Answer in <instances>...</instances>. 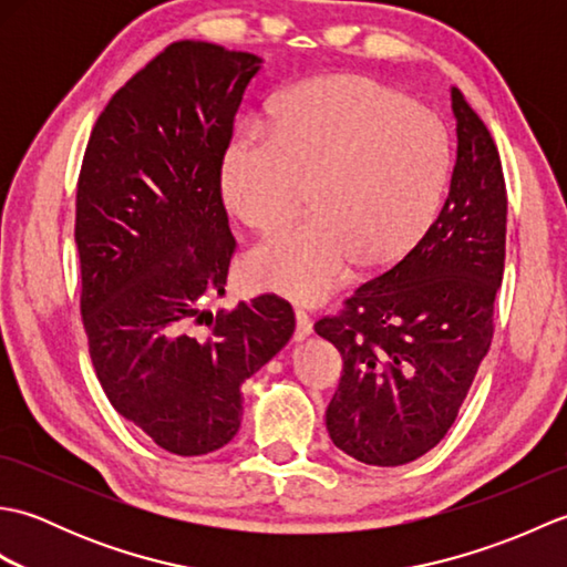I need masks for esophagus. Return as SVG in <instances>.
<instances>
[{
	"label": "esophagus",
	"instance_id": "34e87169",
	"mask_svg": "<svg viewBox=\"0 0 567 567\" xmlns=\"http://www.w3.org/2000/svg\"><path fill=\"white\" fill-rule=\"evenodd\" d=\"M297 317V329H295V341H305L311 336V331H315V327H311V319L305 309H297L295 311Z\"/></svg>",
	"mask_w": 567,
	"mask_h": 567
}]
</instances>
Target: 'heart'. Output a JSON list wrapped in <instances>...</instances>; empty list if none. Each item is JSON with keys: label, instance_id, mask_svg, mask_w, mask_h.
Listing matches in <instances>:
<instances>
[{"label": "heart", "instance_id": "1", "mask_svg": "<svg viewBox=\"0 0 567 567\" xmlns=\"http://www.w3.org/2000/svg\"><path fill=\"white\" fill-rule=\"evenodd\" d=\"M272 124L248 122L224 158V197L246 226L272 231L248 256L262 290L319 299L353 265L390 268L424 236L451 171L441 118L360 75H323L272 104Z\"/></svg>", "mask_w": 567, "mask_h": 567}]
</instances>
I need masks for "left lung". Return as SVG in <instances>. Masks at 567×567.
<instances>
[{
  "instance_id": "left-lung-1",
  "label": "left lung",
  "mask_w": 567,
  "mask_h": 567,
  "mask_svg": "<svg viewBox=\"0 0 567 567\" xmlns=\"http://www.w3.org/2000/svg\"><path fill=\"white\" fill-rule=\"evenodd\" d=\"M451 100L457 158L436 221L339 315L315 323L343 358L329 436L365 465L412 463L449 433L495 333L507 187L483 118L457 87Z\"/></svg>"
}]
</instances>
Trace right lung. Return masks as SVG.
I'll return each mask as SVG.
<instances>
[{"label":"right lung","instance_id":"obj_1","mask_svg":"<svg viewBox=\"0 0 567 567\" xmlns=\"http://www.w3.org/2000/svg\"><path fill=\"white\" fill-rule=\"evenodd\" d=\"M252 53L177 41L104 106L75 204L80 311L97 380L161 449L204 455L236 436L240 384L295 333L292 305L260 295L209 315L236 238L221 165Z\"/></svg>","mask_w":567,"mask_h":567}]
</instances>
